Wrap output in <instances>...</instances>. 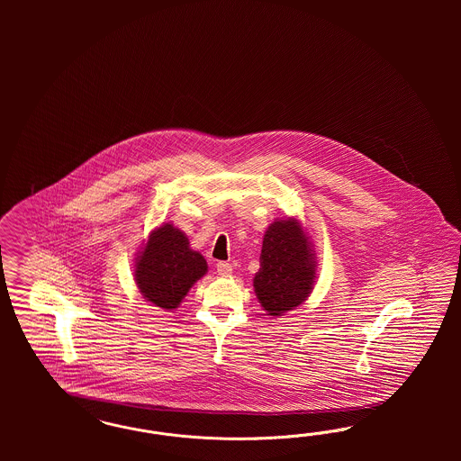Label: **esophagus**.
<instances>
[{
    "instance_id": "esophagus-1",
    "label": "esophagus",
    "mask_w": 461,
    "mask_h": 461,
    "mask_svg": "<svg viewBox=\"0 0 461 461\" xmlns=\"http://www.w3.org/2000/svg\"><path fill=\"white\" fill-rule=\"evenodd\" d=\"M216 272H218L220 276L226 277V276H230V274L233 272V267H231V264H228V262H218V264H216Z\"/></svg>"
}]
</instances>
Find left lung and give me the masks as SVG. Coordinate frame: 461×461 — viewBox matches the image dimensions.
<instances>
[{
  "label": "left lung",
  "mask_w": 461,
  "mask_h": 461,
  "mask_svg": "<svg viewBox=\"0 0 461 461\" xmlns=\"http://www.w3.org/2000/svg\"><path fill=\"white\" fill-rule=\"evenodd\" d=\"M314 282V253L299 221H274L266 231L260 268L253 279L262 307L270 316H282L306 301Z\"/></svg>",
  "instance_id": "left-lung-1"
}]
</instances>
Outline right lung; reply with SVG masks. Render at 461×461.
Instances as JSON below:
<instances>
[{"label":"right lung","instance_id":"1","mask_svg":"<svg viewBox=\"0 0 461 461\" xmlns=\"http://www.w3.org/2000/svg\"><path fill=\"white\" fill-rule=\"evenodd\" d=\"M208 272L204 257L174 224H162L147 240L135 260V282L141 295L162 309H176L193 284Z\"/></svg>","mask_w":461,"mask_h":461}]
</instances>
